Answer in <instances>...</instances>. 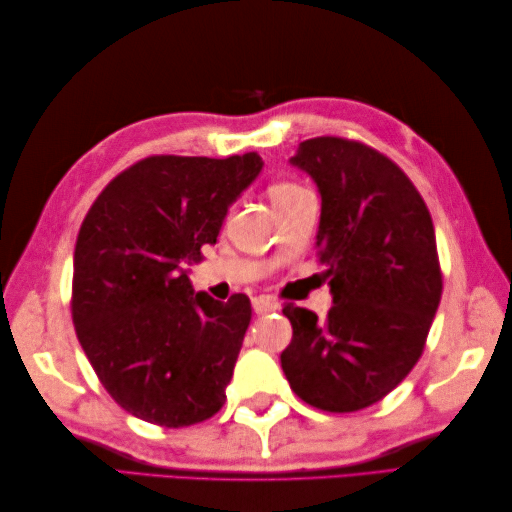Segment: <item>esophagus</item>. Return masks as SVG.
I'll use <instances>...</instances> for the list:
<instances>
[{"instance_id":"obj_1","label":"esophagus","mask_w":512,"mask_h":512,"mask_svg":"<svg viewBox=\"0 0 512 512\" xmlns=\"http://www.w3.org/2000/svg\"><path fill=\"white\" fill-rule=\"evenodd\" d=\"M253 310L257 314H266V312H275L279 310V303L273 297H266V295H259L253 297Z\"/></svg>"}]
</instances>
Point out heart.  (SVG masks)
Here are the masks:
<instances>
[{
	"label": "heart",
	"mask_w": 512,
	"mask_h": 512,
	"mask_svg": "<svg viewBox=\"0 0 512 512\" xmlns=\"http://www.w3.org/2000/svg\"><path fill=\"white\" fill-rule=\"evenodd\" d=\"M299 191H303V189L299 187V184H292V182H275V184H270V187H268L270 202H273V204L284 202V200L292 198V195H297Z\"/></svg>",
	"instance_id": "heart-1"
}]
</instances>
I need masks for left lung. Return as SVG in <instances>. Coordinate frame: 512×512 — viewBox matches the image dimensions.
Segmentation results:
<instances>
[{
    "instance_id": "8db88e82",
    "label": "left lung",
    "mask_w": 512,
    "mask_h": 512,
    "mask_svg": "<svg viewBox=\"0 0 512 512\" xmlns=\"http://www.w3.org/2000/svg\"><path fill=\"white\" fill-rule=\"evenodd\" d=\"M290 165L317 184L319 262L328 317L288 303L281 369L308 405L350 413L402 383L424 350L442 297L427 204L398 165L356 140H303Z\"/></svg>"
}]
</instances>
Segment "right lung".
I'll return each instance as SVG.
<instances>
[{
  "label": "right lung",
  "mask_w": 512,
  "mask_h": 512,
  "mask_svg": "<svg viewBox=\"0 0 512 512\" xmlns=\"http://www.w3.org/2000/svg\"><path fill=\"white\" fill-rule=\"evenodd\" d=\"M264 160L151 156L116 176L85 215L74 248L72 321L85 356L132 416L178 429L226 400L250 299L193 292L187 264L215 244Z\"/></svg>",
  "instance_id": "right-lung-1"
}]
</instances>
